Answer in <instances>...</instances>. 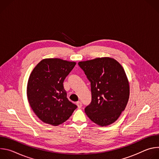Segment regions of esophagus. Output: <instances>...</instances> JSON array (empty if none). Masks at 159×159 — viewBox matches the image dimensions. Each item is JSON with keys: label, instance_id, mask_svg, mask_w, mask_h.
I'll list each match as a JSON object with an SVG mask.
<instances>
[{"label": "esophagus", "instance_id": "1", "mask_svg": "<svg viewBox=\"0 0 159 159\" xmlns=\"http://www.w3.org/2000/svg\"><path fill=\"white\" fill-rule=\"evenodd\" d=\"M76 105L77 106L78 108H80V107H82V102H81L80 101H77V102H76Z\"/></svg>", "mask_w": 159, "mask_h": 159}]
</instances>
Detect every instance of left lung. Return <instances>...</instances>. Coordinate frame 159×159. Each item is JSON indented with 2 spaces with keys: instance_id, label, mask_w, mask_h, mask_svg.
Masks as SVG:
<instances>
[{
  "instance_id": "left-lung-1",
  "label": "left lung",
  "mask_w": 159,
  "mask_h": 159,
  "mask_svg": "<svg viewBox=\"0 0 159 159\" xmlns=\"http://www.w3.org/2000/svg\"><path fill=\"white\" fill-rule=\"evenodd\" d=\"M90 82L92 101L85 108L90 120L101 126L115 122L127 105L129 85L121 65L110 57L78 63Z\"/></svg>"
}]
</instances>
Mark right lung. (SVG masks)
<instances>
[{"mask_svg": "<svg viewBox=\"0 0 159 159\" xmlns=\"http://www.w3.org/2000/svg\"><path fill=\"white\" fill-rule=\"evenodd\" d=\"M76 65L60 58H44L32 70L27 84V97L35 115L53 126L69 119L77 106L69 101L63 82Z\"/></svg>", "mask_w": 159, "mask_h": 159, "instance_id": "1", "label": "right lung"}]
</instances>
